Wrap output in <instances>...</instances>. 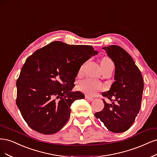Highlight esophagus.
<instances>
[{
  "label": "esophagus",
  "mask_w": 157,
  "mask_h": 157,
  "mask_svg": "<svg viewBox=\"0 0 157 157\" xmlns=\"http://www.w3.org/2000/svg\"><path fill=\"white\" fill-rule=\"evenodd\" d=\"M85 99L89 100V101H93L94 100V98H93L92 97H90L89 96H85Z\"/></svg>",
  "instance_id": "esophagus-1"
}]
</instances>
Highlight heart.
Returning <instances> with one entry per match:
<instances>
[{
    "instance_id": "obj_1",
    "label": "heart",
    "mask_w": 157,
    "mask_h": 157,
    "mask_svg": "<svg viewBox=\"0 0 157 157\" xmlns=\"http://www.w3.org/2000/svg\"><path fill=\"white\" fill-rule=\"evenodd\" d=\"M100 64L102 69H104L109 67V65L113 64V63L110 59L104 57L101 60ZM81 70H82V68H81ZM78 89L81 92L88 96H95L102 89V85L95 79L91 78H86L79 82L78 84Z\"/></svg>"
}]
</instances>
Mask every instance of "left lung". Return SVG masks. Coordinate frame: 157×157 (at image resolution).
Returning a JSON list of instances; mask_svg holds the SVG:
<instances>
[{"mask_svg":"<svg viewBox=\"0 0 157 157\" xmlns=\"http://www.w3.org/2000/svg\"><path fill=\"white\" fill-rule=\"evenodd\" d=\"M103 49L114 63L115 82L109 91L102 94L112 104L103 99L104 109L94 115L111 132H123L132 126L140 112L144 79L133 59L123 48L112 45Z\"/></svg>","mask_w":157,"mask_h":157,"instance_id":"left-lung-1","label":"left lung"}]
</instances>
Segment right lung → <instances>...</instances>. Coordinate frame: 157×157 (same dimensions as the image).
Returning a JSON list of instances; mask_svg holds the SVG:
<instances>
[{"mask_svg":"<svg viewBox=\"0 0 157 157\" xmlns=\"http://www.w3.org/2000/svg\"><path fill=\"white\" fill-rule=\"evenodd\" d=\"M97 54L91 45L55 41L27 59L16 82V104L30 127L44 134L63 127L72 104L85 98L71 91L75 78L81 66Z\"/></svg>","mask_w":157,"mask_h":157,"instance_id":"1","label":"right lung"}]
</instances>
